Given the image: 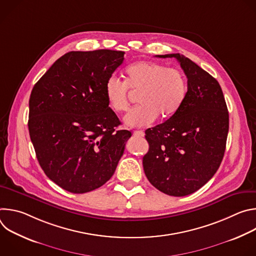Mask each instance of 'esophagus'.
Masks as SVG:
<instances>
[{"label":"esophagus","instance_id":"obj_1","mask_svg":"<svg viewBox=\"0 0 256 256\" xmlns=\"http://www.w3.org/2000/svg\"><path fill=\"white\" fill-rule=\"evenodd\" d=\"M134 134L136 136H140V138H142V136H144V134L142 130H136V132H134Z\"/></svg>","mask_w":256,"mask_h":256}]
</instances>
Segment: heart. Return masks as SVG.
I'll return each mask as SVG.
<instances>
[{
	"mask_svg": "<svg viewBox=\"0 0 256 256\" xmlns=\"http://www.w3.org/2000/svg\"><path fill=\"white\" fill-rule=\"evenodd\" d=\"M128 89L140 91L138 101L140 104L126 114L124 122L130 126H148L158 116L168 118L175 114L186 98L188 86L180 70L144 60L126 68L124 81L116 76L106 80L104 95L112 110H128Z\"/></svg>",
	"mask_w": 256,
	"mask_h": 256,
	"instance_id": "heart-1",
	"label": "heart"
}]
</instances>
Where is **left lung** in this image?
<instances>
[{
    "instance_id": "obj_1",
    "label": "left lung",
    "mask_w": 256,
    "mask_h": 256,
    "mask_svg": "<svg viewBox=\"0 0 256 256\" xmlns=\"http://www.w3.org/2000/svg\"><path fill=\"white\" fill-rule=\"evenodd\" d=\"M175 58L188 78V91L179 110L144 132L149 152L142 158L146 176L160 192L184 196L204 186L224 157L229 114L220 84L208 72L179 54Z\"/></svg>"
}]
</instances>
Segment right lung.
<instances>
[{"mask_svg": "<svg viewBox=\"0 0 256 256\" xmlns=\"http://www.w3.org/2000/svg\"><path fill=\"white\" fill-rule=\"evenodd\" d=\"M124 52H70L31 91L28 130L40 167L62 190L85 194L114 175L126 130L109 108L104 86L122 64Z\"/></svg>", "mask_w": 256, "mask_h": 256, "instance_id": "right-lung-1", "label": "right lung"}]
</instances>
